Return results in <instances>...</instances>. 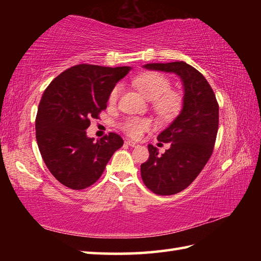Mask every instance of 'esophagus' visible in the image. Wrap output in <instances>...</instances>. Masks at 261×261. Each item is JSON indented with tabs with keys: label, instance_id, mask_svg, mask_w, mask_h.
Returning a JSON list of instances; mask_svg holds the SVG:
<instances>
[{
	"label": "esophagus",
	"instance_id": "esophagus-1",
	"mask_svg": "<svg viewBox=\"0 0 261 261\" xmlns=\"http://www.w3.org/2000/svg\"><path fill=\"white\" fill-rule=\"evenodd\" d=\"M125 143H126L127 146H130V147H132V148L138 146V143H137V142H135V141H132V140H126V141H125Z\"/></svg>",
	"mask_w": 261,
	"mask_h": 261
}]
</instances>
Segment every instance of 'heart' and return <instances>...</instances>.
Here are the masks:
<instances>
[{
  "mask_svg": "<svg viewBox=\"0 0 261 261\" xmlns=\"http://www.w3.org/2000/svg\"><path fill=\"white\" fill-rule=\"evenodd\" d=\"M134 84L143 96L152 101L153 110L163 118H170L179 111L181 97L177 92L170 91V82L165 75L157 71H146L135 77ZM120 93L121 86L116 85L110 94L109 102L113 104L118 101ZM150 126V120L141 118H129L122 123V129L132 138H140Z\"/></svg>",
  "mask_w": 261,
  "mask_h": 261,
  "instance_id": "1",
  "label": "heart"
}]
</instances>
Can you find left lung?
Wrapping results in <instances>:
<instances>
[{
	"instance_id": "8db88e82",
	"label": "left lung",
	"mask_w": 261,
	"mask_h": 261,
	"mask_svg": "<svg viewBox=\"0 0 261 261\" xmlns=\"http://www.w3.org/2000/svg\"><path fill=\"white\" fill-rule=\"evenodd\" d=\"M143 68L173 73L184 88L179 114L157 137L160 142H169V149L159 154L158 148L149 145V159L141 165L142 180L149 190L173 195L192 184L212 154L219 105L208 82L185 62L147 64Z\"/></svg>"
}]
</instances>
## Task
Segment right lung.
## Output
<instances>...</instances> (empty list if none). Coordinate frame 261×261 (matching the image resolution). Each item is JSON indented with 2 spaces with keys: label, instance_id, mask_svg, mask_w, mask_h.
I'll return each mask as SVG.
<instances>
[{
  "label": "right lung",
  "instance_id": "add662e5",
  "mask_svg": "<svg viewBox=\"0 0 261 261\" xmlns=\"http://www.w3.org/2000/svg\"><path fill=\"white\" fill-rule=\"evenodd\" d=\"M131 67L76 65L57 76L43 92L36 119V138L47 168L71 190L93 185L113 153L123 146L110 132L99 140L87 137L91 119L107 109L110 94Z\"/></svg>",
  "mask_w": 261,
  "mask_h": 261
}]
</instances>
